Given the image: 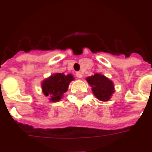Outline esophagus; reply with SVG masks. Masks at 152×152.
Instances as JSON below:
<instances>
[{
    "label": "esophagus",
    "instance_id": "34e87169",
    "mask_svg": "<svg viewBox=\"0 0 152 152\" xmlns=\"http://www.w3.org/2000/svg\"><path fill=\"white\" fill-rule=\"evenodd\" d=\"M76 76L78 77V78H82L83 77V72H76Z\"/></svg>",
    "mask_w": 152,
    "mask_h": 152
}]
</instances>
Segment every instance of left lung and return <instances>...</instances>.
Returning <instances> with one entry per match:
<instances>
[{"mask_svg": "<svg viewBox=\"0 0 152 152\" xmlns=\"http://www.w3.org/2000/svg\"><path fill=\"white\" fill-rule=\"evenodd\" d=\"M87 81L92 87L94 94L100 101H108L114 93L113 83L103 75L96 73L91 77H87Z\"/></svg>", "mask_w": 152, "mask_h": 152, "instance_id": "1", "label": "left lung"}]
</instances>
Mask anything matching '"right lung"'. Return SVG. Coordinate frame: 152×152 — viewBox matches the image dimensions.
Segmentation results:
<instances>
[{"label": "right lung", "mask_w": 152, "mask_h": 152, "mask_svg": "<svg viewBox=\"0 0 152 152\" xmlns=\"http://www.w3.org/2000/svg\"><path fill=\"white\" fill-rule=\"evenodd\" d=\"M73 80L72 75L65 76L64 73H56L42 83V90L52 102H58L68 90L69 83Z\"/></svg>", "instance_id": "obj_1"}]
</instances>
